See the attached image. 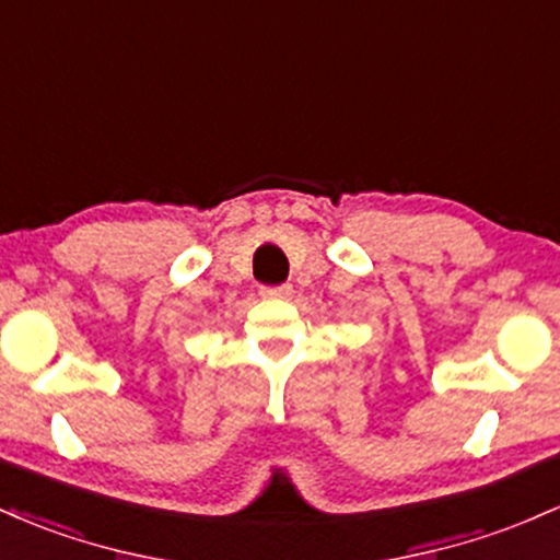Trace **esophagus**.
I'll return each mask as SVG.
<instances>
[{"label":"esophagus","mask_w":560,"mask_h":560,"mask_svg":"<svg viewBox=\"0 0 560 560\" xmlns=\"http://www.w3.org/2000/svg\"><path fill=\"white\" fill-rule=\"evenodd\" d=\"M260 294H262V298H268V300H287V298H292V287L290 284L262 287Z\"/></svg>","instance_id":"34e87169"}]
</instances>
